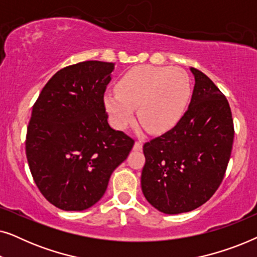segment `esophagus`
Instances as JSON below:
<instances>
[{"instance_id": "esophagus-1", "label": "esophagus", "mask_w": 257, "mask_h": 257, "mask_svg": "<svg viewBox=\"0 0 257 257\" xmlns=\"http://www.w3.org/2000/svg\"><path fill=\"white\" fill-rule=\"evenodd\" d=\"M143 149V142H136L135 146H133V150L135 151H142Z\"/></svg>"}]
</instances>
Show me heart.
<instances>
[{
	"mask_svg": "<svg viewBox=\"0 0 257 257\" xmlns=\"http://www.w3.org/2000/svg\"><path fill=\"white\" fill-rule=\"evenodd\" d=\"M192 93L184 70L167 66L139 65L126 71L117 91L104 96V105L117 128H126L138 119L147 132L163 135L180 121Z\"/></svg>",
	"mask_w": 257,
	"mask_h": 257,
	"instance_id": "heart-1",
	"label": "heart"
}]
</instances>
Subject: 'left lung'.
<instances>
[{"label": "left lung", "instance_id": "left-lung-1", "mask_svg": "<svg viewBox=\"0 0 257 257\" xmlns=\"http://www.w3.org/2000/svg\"><path fill=\"white\" fill-rule=\"evenodd\" d=\"M189 70L195 84L188 110L143 147L144 196L165 214L191 212L208 201L223 180L233 147L228 100L205 73Z\"/></svg>", "mask_w": 257, "mask_h": 257}]
</instances>
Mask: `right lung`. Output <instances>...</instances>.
<instances>
[{
  "mask_svg": "<svg viewBox=\"0 0 257 257\" xmlns=\"http://www.w3.org/2000/svg\"><path fill=\"white\" fill-rule=\"evenodd\" d=\"M114 63L66 66L45 84L34 104L26 152L34 181L49 202L84 210L99 201L135 140L107 122L104 92Z\"/></svg>",
  "mask_w": 257,
  "mask_h": 257,
  "instance_id": "add662e5",
  "label": "right lung"
}]
</instances>
